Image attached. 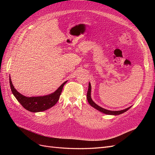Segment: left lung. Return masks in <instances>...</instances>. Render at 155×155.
<instances>
[{
  "label": "left lung",
  "mask_w": 155,
  "mask_h": 155,
  "mask_svg": "<svg viewBox=\"0 0 155 155\" xmlns=\"http://www.w3.org/2000/svg\"><path fill=\"white\" fill-rule=\"evenodd\" d=\"M91 83H89L88 89V92H87V98L88 102L89 103V104H90L92 107H93L94 108H95L96 109L100 110V112H103V113H104V114H110V115H118V114H121L124 113V112H126L127 110H128L130 108V107L129 108H127V109H125L124 110H118V111H112V110H107L105 109H104V108L98 106L97 104H96L95 103L92 101V98L91 97Z\"/></svg>",
  "instance_id": "obj_1"
}]
</instances>
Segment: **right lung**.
Segmentation results:
<instances>
[{"mask_svg": "<svg viewBox=\"0 0 155 155\" xmlns=\"http://www.w3.org/2000/svg\"><path fill=\"white\" fill-rule=\"evenodd\" d=\"M67 82H64L57 90L51 94L44 96L26 97L17 91L13 85L10 77V85L13 94L25 109L32 112L44 111L55 105L59 99L64 85Z\"/></svg>", "mask_w": 155, "mask_h": 155, "instance_id": "add662e5", "label": "right lung"}]
</instances>
